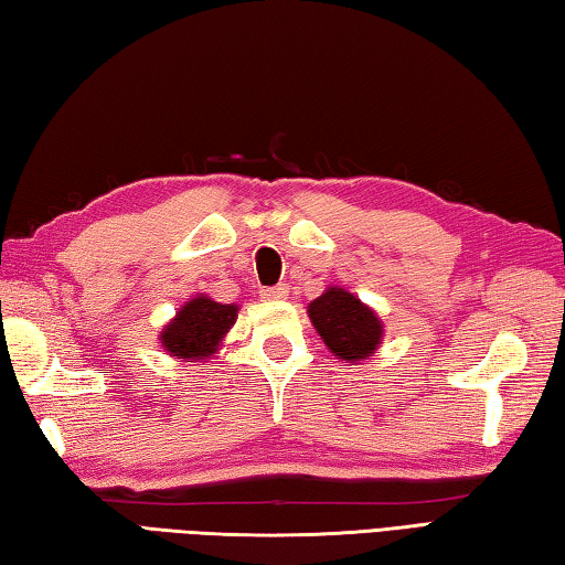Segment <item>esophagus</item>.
<instances>
[{"instance_id":"obj_1","label":"esophagus","mask_w":565,"mask_h":565,"mask_svg":"<svg viewBox=\"0 0 565 565\" xmlns=\"http://www.w3.org/2000/svg\"><path fill=\"white\" fill-rule=\"evenodd\" d=\"M287 292H290V287L280 282L275 287H266V290H263V297H266V299H285Z\"/></svg>"}]
</instances>
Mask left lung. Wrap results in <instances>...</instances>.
<instances>
[{"label":"left lung","instance_id":"left-lung-1","mask_svg":"<svg viewBox=\"0 0 565 565\" xmlns=\"http://www.w3.org/2000/svg\"><path fill=\"white\" fill-rule=\"evenodd\" d=\"M312 327L337 359L359 365L383 343V319L373 307L361 302L347 287L329 285L324 292L307 307Z\"/></svg>","mask_w":565,"mask_h":565}]
</instances>
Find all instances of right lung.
<instances>
[{"mask_svg": "<svg viewBox=\"0 0 565 565\" xmlns=\"http://www.w3.org/2000/svg\"><path fill=\"white\" fill-rule=\"evenodd\" d=\"M236 317L238 305H222L206 295H194L163 327L158 341L168 355L185 363H206L236 324Z\"/></svg>", "mask_w": 565, "mask_h": 565, "instance_id": "add662e5", "label": "right lung"}]
</instances>
